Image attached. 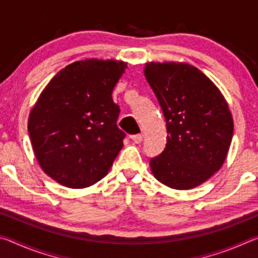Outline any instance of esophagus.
Returning a JSON list of instances; mask_svg holds the SVG:
<instances>
[{
	"label": "esophagus",
	"mask_w": 258,
	"mask_h": 258,
	"mask_svg": "<svg viewBox=\"0 0 258 258\" xmlns=\"http://www.w3.org/2000/svg\"><path fill=\"white\" fill-rule=\"evenodd\" d=\"M132 140L134 141V143H141L143 141V135L142 134H137V135H133Z\"/></svg>",
	"instance_id": "esophagus-1"
}]
</instances>
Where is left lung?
Instances as JSON below:
<instances>
[{
  "label": "left lung",
  "mask_w": 258,
  "mask_h": 258,
  "mask_svg": "<svg viewBox=\"0 0 258 258\" xmlns=\"http://www.w3.org/2000/svg\"><path fill=\"white\" fill-rule=\"evenodd\" d=\"M145 76L163 110L167 143L150 160L151 173L175 190L203 184L223 166L233 118L220 89L186 62H147Z\"/></svg>",
  "instance_id": "1"
}]
</instances>
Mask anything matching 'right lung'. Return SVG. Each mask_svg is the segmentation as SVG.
I'll return each mask as SVG.
<instances>
[{
    "instance_id": "right-lung-1",
    "label": "right lung",
    "mask_w": 258,
    "mask_h": 258,
    "mask_svg": "<svg viewBox=\"0 0 258 258\" xmlns=\"http://www.w3.org/2000/svg\"><path fill=\"white\" fill-rule=\"evenodd\" d=\"M127 68L119 60L85 59L61 69L29 112L28 132L38 165L71 189L95 184L123 148L112 91Z\"/></svg>"
}]
</instances>
